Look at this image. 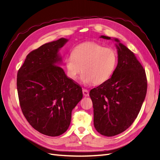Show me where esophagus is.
Returning a JSON list of instances; mask_svg holds the SVG:
<instances>
[{"label":"esophagus","mask_w":160,"mask_h":160,"mask_svg":"<svg viewBox=\"0 0 160 160\" xmlns=\"http://www.w3.org/2000/svg\"><path fill=\"white\" fill-rule=\"evenodd\" d=\"M83 95L85 96V97H88V96L89 95V91H88V90H87V89H83Z\"/></svg>","instance_id":"34e87169"}]
</instances>
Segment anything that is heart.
Instances as JSON below:
<instances>
[{"label":"heart","mask_w":160,"mask_h":160,"mask_svg":"<svg viewBox=\"0 0 160 160\" xmlns=\"http://www.w3.org/2000/svg\"><path fill=\"white\" fill-rule=\"evenodd\" d=\"M118 57L111 48L94 42L81 43L72 50L65 65L67 75L72 80L83 70L81 81L86 85L101 84L112 75L117 65Z\"/></svg>","instance_id":"heart-1"}]
</instances>
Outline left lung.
Masks as SVG:
<instances>
[{
    "instance_id": "left-lung-1",
    "label": "left lung",
    "mask_w": 160,
    "mask_h": 160,
    "mask_svg": "<svg viewBox=\"0 0 160 160\" xmlns=\"http://www.w3.org/2000/svg\"><path fill=\"white\" fill-rule=\"evenodd\" d=\"M100 38L116 42L118 62L111 78L91 89L89 96L95 129L111 137L123 132L138 117L147 93V78L134 53L118 38Z\"/></svg>"
}]
</instances>
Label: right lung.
I'll list each match as a JSON object with an SVG mask.
<instances>
[{
	"mask_svg": "<svg viewBox=\"0 0 160 160\" xmlns=\"http://www.w3.org/2000/svg\"><path fill=\"white\" fill-rule=\"evenodd\" d=\"M68 41L61 38L32 51L17 73L23 115L34 129L51 137L68 129L72 111L83 98L81 87L59 67V50Z\"/></svg>",
	"mask_w": 160,
	"mask_h": 160,
	"instance_id": "obj_1",
	"label": "right lung"
}]
</instances>
